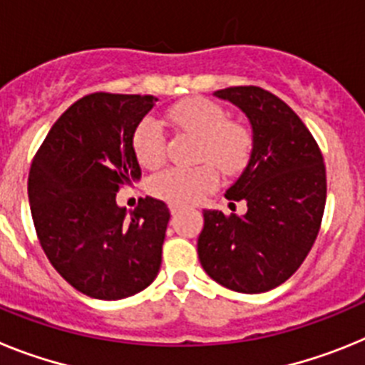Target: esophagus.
<instances>
[{
  "label": "esophagus",
  "mask_w": 365,
  "mask_h": 365,
  "mask_svg": "<svg viewBox=\"0 0 365 365\" xmlns=\"http://www.w3.org/2000/svg\"><path fill=\"white\" fill-rule=\"evenodd\" d=\"M180 210H182V206L177 205V202H170V212H172V215H177Z\"/></svg>",
  "instance_id": "obj_1"
}]
</instances>
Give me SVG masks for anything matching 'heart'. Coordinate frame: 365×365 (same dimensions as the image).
<instances>
[{
    "instance_id": "1",
    "label": "heart",
    "mask_w": 365,
    "mask_h": 365,
    "mask_svg": "<svg viewBox=\"0 0 365 365\" xmlns=\"http://www.w3.org/2000/svg\"><path fill=\"white\" fill-rule=\"evenodd\" d=\"M168 120L180 130L197 135V159L206 160L193 168L170 166L150 180L153 195L177 205H192L219 185V172L232 175L247 163L252 137L243 124L228 120V113L214 100L195 96L168 109ZM137 159L148 168L159 166L166 155V131L157 118L146 117L133 135ZM211 164L208 165L207 163Z\"/></svg>"
}]
</instances>
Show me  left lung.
Here are the masks:
<instances>
[{
    "label": "left lung",
    "instance_id": "8db88e82",
    "mask_svg": "<svg viewBox=\"0 0 365 365\" xmlns=\"http://www.w3.org/2000/svg\"><path fill=\"white\" fill-rule=\"evenodd\" d=\"M252 125V153L227 190L247 214L205 210L197 241L202 269L230 291L257 294L282 285L299 269L320 232L327 179L322 151L302 118L256 86L215 91Z\"/></svg>",
    "mask_w": 365,
    "mask_h": 365
}]
</instances>
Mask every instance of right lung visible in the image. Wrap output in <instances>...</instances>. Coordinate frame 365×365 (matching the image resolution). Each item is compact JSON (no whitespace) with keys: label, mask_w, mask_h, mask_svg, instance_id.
Returning <instances> with one entry per match:
<instances>
[{"label":"right lung","mask_w":365,"mask_h":365,"mask_svg":"<svg viewBox=\"0 0 365 365\" xmlns=\"http://www.w3.org/2000/svg\"><path fill=\"white\" fill-rule=\"evenodd\" d=\"M151 95L91 93L54 122L29 172V202L45 256L67 283L98 299L130 298L159 274L170 210L117 192L140 179L133 148Z\"/></svg>","instance_id":"1"}]
</instances>
